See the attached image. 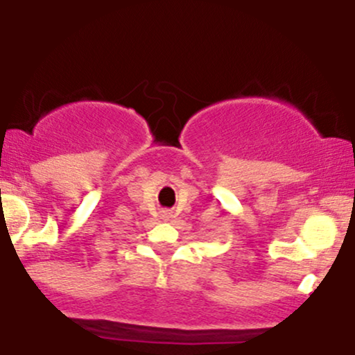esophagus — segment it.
Segmentation results:
<instances>
[{
    "label": "esophagus",
    "instance_id": "34e87169",
    "mask_svg": "<svg viewBox=\"0 0 355 355\" xmlns=\"http://www.w3.org/2000/svg\"><path fill=\"white\" fill-rule=\"evenodd\" d=\"M160 215H162V218H164V220L172 218V211H168V210H164Z\"/></svg>",
    "mask_w": 355,
    "mask_h": 355
}]
</instances>
